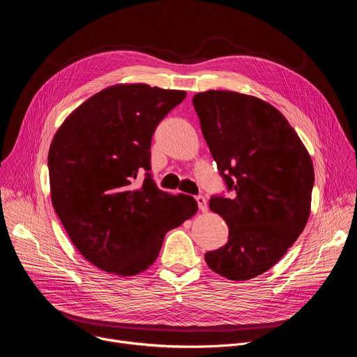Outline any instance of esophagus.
I'll list each match as a JSON object with an SVG mask.
<instances>
[{"mask_svg": "<svg viewBox=\"0 0 357 357\" xmlns=\"http://www.w3.org/2000/svg\"><path fill=\"white\" fill-rule=\"evenodd\" d=\"M196 202H197V206H199L200 212H208V200L205 196H197Z\"/></svg>", "mask_w": 357, "mask_h": 357, "instance_id": "34e87169", "label": "esophagus"}]
</instances>
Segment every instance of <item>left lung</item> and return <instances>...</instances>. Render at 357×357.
<instances>
[{"instance_id": "obj_1", "label": "left lung", "mask_w": 357, "mask_h": 357, "mask_svg": "<svg viewBox=\"0 0 357 357\" xmlns=\"http://www.w3.org/2000/svg\"><path fill=\"white\" fill-rule=\"evenodd\" d=\"M192 101L218 169L234 192L231 199L211 197L229 240L205 260L219 275L247 281L277 264L307 226L312 160L287 119L259 97L209 90Z\"/></svg>"}]
</instances>
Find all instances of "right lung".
Listing matches in <instances>:
<instances>
[{"instance_id": "obj_1", "label": "right lung", "mask_w": 357, "mask_h": 357, "mask_svg": "<svg viewBox=\"0 0 357 357\" xmlns=\"http://www.w3.org/2000/svg\"><path fill=\"white\" fill-rule=\"evenodd\" d=\"M186 97L144 83L114 84L87 98L59 127L49 148L52 205L82 256L97 268L131 277L158 257L165 234L197 212L188 195L160 190L151 139Z\"/></svg>"}]
</instances>
